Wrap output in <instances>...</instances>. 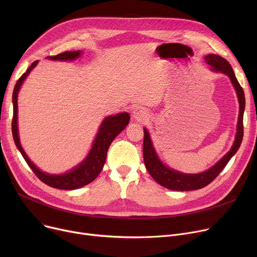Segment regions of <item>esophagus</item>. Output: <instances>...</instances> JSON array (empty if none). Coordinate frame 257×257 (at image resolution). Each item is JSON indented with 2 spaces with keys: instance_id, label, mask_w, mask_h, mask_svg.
<instances>
[{
  "instance_id": "obj_1",
  "label": "esophagus",
  "mask_w": 257,
  "mask_h": 257,
  "mask_svg": "<svg viewBox=\"0 0 257 257\" xmlns=\"http://www.w3.org/2000/svg\"><path fill=\"white\" fill-rule=\"evenodd\" d=\"M147 115H148L147 112L142 107H137L136 109H133V111H132V116L136 118L137 120H140V121L145 120L147 118Z\"/></svg>"
}]
</instances>
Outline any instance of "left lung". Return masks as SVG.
<instances>
[{
    "label": "left lung",
    "mask_w": 257,
    "mask_h": 257,
    "mask_svg": "<svg viewBox=\"0 0 257 257\" xmlns=\"http://www.w3.org/2000/svg\"><path fill=\"white\" fill-rule=\"evenodd\" d=\"M205 61L207 64H209L211 70L222 72L228 75L236 90L238 102H239V114H238L237 132H236L235 141L230 151H229L219 161V163L215 164L212 168L200 174L186 175V174L179 173L177 171L171 170L161 163L153 149L149 133H148L147 129H144L145 134H144V144H143V155H144L145 166L148 172H149L151 176L153 177V179L160 185L169 188V190L194 191L208 185L212 180L217 178L218 175L223 171V169L228 164V161L230 160L231 157L236 153L241 144L242 137H244L242 117H244V110H245V93H244V90H242V87L238 83L230 63L223 57L219 55H214V54H209V55H207L205 57Z\"/></svg>",
    "instance_id": "obj_1"
}]
</instances>
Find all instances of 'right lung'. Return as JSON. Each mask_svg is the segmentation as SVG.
<instances>
[{
    "label": "right lung",
    "instance_id": "1",
    "mask_svg": "<svg viewBox=\"0 0 257 257\" xmlns=\"http://www.w3.org/2000/svg\"><path fill=\"white\" fill-rule=\"evenodd\" d=\"M80 51H67L58 54L56 56H49V59L53 60H74L80 56ZM38 60L34 61L24 73L13 89L12 94V102H13V116H12V136L15 143L18 147V149L22 153L26 163L31 168L34 174L38 177L39 180H42L49 186L60 188V190H76V188L82 187L91 181H93L98 177V175L103 169V166L106 160V155L108 148H109L112 141L116 138L117 134L123 131L129 123L130 115L127 112H123L119 114H115L112 116L106 117L99 129V132L96 137V140L93 142L92 148L83 161L82 164L72 170L71 172L62 174V175H50L38 170L31 160L26 155L25 151L20 143L19 132H18V93L20 87L23 83V81L28 76L33 67L37 64Z\"/></svg>",
    "mask_w": 257,
    "mask_h": 257
}]
</instances>
